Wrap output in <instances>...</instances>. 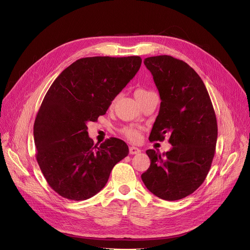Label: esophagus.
I'll return each mask as SVG.
<instances>
[{
	"label": "esophagus",
	"mask_w": 250,
	"mask_h": 250,
	"mask_svg": "<svg viewBox=\"0 0 250 250\" xmlns=\"http://www.w3.org/2000/svg\"><path fill=\"white\" fill-rule=\"evenodd\" d=\"M128 151H129V154H132V155H136V154H139V153H141V150H140L139 148L135 147V146H130Z\"/></svg>",
	"instance_id": "obj_1"
}]
</instances>
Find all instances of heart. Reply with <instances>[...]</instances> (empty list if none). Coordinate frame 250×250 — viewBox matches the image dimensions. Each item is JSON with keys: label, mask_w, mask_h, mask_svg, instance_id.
<instances>
[{"label": "heart", "mask_w": 250, "mask_h": 250, "mask_svg": "<svg viewBox=\"0 0 250 250\" xmlns=\"http://www.w3.org/2000/svg\"><path fill=\"white\" fill-rule=\"evenodd\" d=\"M142 92H145V90L143 89H139L136 91V93H142ZM122 133L124 134L125 137H126L129 141H138L140 139V130L137 127L134 126H125L122 129Z\"/></svg>", "instance_id": "obj_1"}]
</instances>
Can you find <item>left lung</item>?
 Segmentation results:
<instances>
[{"instance_id":"left-lung-1","label":"left lung","mask_w":250,"mask_h":250,"mask_svg":"<svg viewBox=\"0 0 250 250\" xmlns=\"http://www.w3.org/2000/svg\"><path fill=\"white\" fill-rule=\"evenodd\" d=\"M161 99L149 140L169 136L166 153L147 150L150 167L142 174L146 188L165 201H177L198 189L215 155L218 137L216 114L207 88L183 61L157 56L144 61Z\"/></svg>"}]
</instances>
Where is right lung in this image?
Masks as SVG:
<instances>
[{
  "instance_id": "right-lung-1",
  "label": "right lung",
  "mask_w": 250,
  "mask_h": 250,
  "mask_svg": "<svg viewBox=\"0 0 250 250\" xmlns=\"http://www.w3.org/2000/svg\"><path fill=\"white\" fill-rule=\"evenodd\" d=\"M140 57L76 61L49 87L35 118L36 159L48 186L62 198L84 201L106 185L114 165L128 154L116 138L94 145L87 123L106 113L138 73Z\"/></svg>"
}]
</instances>
